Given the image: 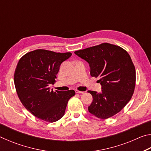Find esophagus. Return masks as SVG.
Returning <instances> with one entry per match:
<instances>
[{
	"label": "esophagus",
	"mask_w": 151,
	"mask_h": 151,
	"mask_svg": "<svg viewBox=\"0 0 151 151\" xmlns=\"http://www.w3.org/2000/svg\"><path fill=\"white\" fill-rule=\"evenodd\" d=\"M76 93H81V94H84L85 93V92L84 91H78V90H75Z\"/></svg>",
	"instance_id": "1"
}]
</instances>
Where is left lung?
<instances>
[{
  "label": "left lung",
  "mask_w": 151,
  "mask_h": 151,
  "mask_svg": "<svg viewBox=\"0 0 151 151\" xmlns=\"http://www.w3.org/2000/svg\"><path fill=\"white\" fill-rule=\"evenodd\" d=\"M75 53L89 64L92 76L101 78V93L88 91L93 99L89 112L101 119L118 113L131 100L135 87L136 71L129 53L106 42Z\"/></svg>",
  "instance_id": "obj_1"
}]
</instances>
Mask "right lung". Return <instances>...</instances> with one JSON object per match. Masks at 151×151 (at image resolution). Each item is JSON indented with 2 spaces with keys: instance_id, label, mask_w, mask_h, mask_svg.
I'll return each mask as SVG.
<instances>
[{
  "instance_id": "add662e5",
  "label": "right lung",
  "mask_w": 151,
  "mask_h": 151,
  "mask_svg": "<svg viewBox=\"0 0 151 151\" xmlns=\"http://www.w3.org/2000/svg\"><path fill=\"white\" fill-rule=\"evenodd\" d=\"M70 52H55L37 49L25 54L17 64L14 83L18 96L30 113L46 122H54L65 114L68 101L75 94L73 90H52L61 63Z\"/></svg>"
}]
</instances>
